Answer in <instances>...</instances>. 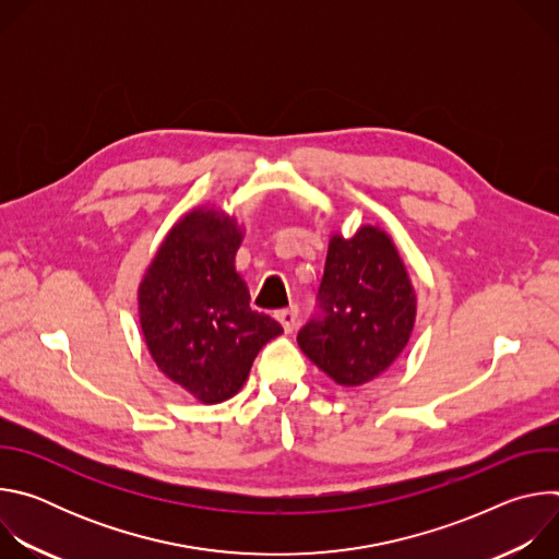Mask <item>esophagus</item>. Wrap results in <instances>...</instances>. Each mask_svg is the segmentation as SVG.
<instances>
[{"label":"esophagus","mask_w":559,"mask_h":559,"mask_svg":"<svg viewBox=\"0 0 559 559\" xmlns=\"http://www.w3.org/2000/svg\"><path fill=\"white\" fill-rule=\"evenodd\" d=\"M276 321L283 325L285 332H294L296 321H298V307L292 305V307H287V309H281V311L276 313Z\"/></svg>","instance_id":"1"}]
</instances>
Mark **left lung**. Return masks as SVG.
Segmentation results:
<instances>
[{
  "label": "left lung",
  "instance_id": "obj_1",
  "mask_svg": "<svg viewBox=\"0 0 559 559\" xmlns=\"http://www.w3.org/2000/svg\"><path fill=\"white\" fill-rule=\"evenodd\" d=\"M321 316L298 332L302 354L343 386L386 371L407 347L418 298L405 261L378 225L345 238L334 231L321 289Z\"/></svg>",
  "mask_w": 559,
  "mask_h": 559
}]
</instances>
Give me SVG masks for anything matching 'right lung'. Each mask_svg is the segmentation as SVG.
Instances as JSON below:
<instances>
[{
	"mask_svg": "<svg viewBox=\"0 0 559 559\" xmlns=\"http://www.w3.org/2000/svg\"><path fill=\"white\" fill-rule=\"evenodd\" d=\"M243 227L234 214L201 205L166 234L139 283V323L158 371L203 405L227 401L283 328L250 307L234 259Z\"/></svg>",
	"mask_w": 559,
	"mask_h": 559,
	"instance_id": "obj_1",
	"label": "right lung"
}]
</instances>
